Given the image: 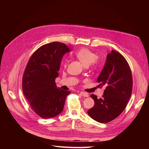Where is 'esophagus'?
<instances>
[{
    "mask_svg": "<svg viewBox=\"0 0 149 149\" xmlns=\"http://www.w3.org/2000/svg\"><path fill=\"white\" fill-rule=\"evenodd\" d=\"M80 94H81V95H82L83 96H84V97H88V96H89L88 93H86V92H83V91L81 92V93H80Z\"/></svg>",
    "mask_w": 149,
    "mask_h": 149,
    "instance_id": "34e87169",
    "label": "esophagus"
}]
</instances>
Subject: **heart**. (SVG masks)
Masks as SVG:
<instances>
[{"label": "heart", "mask_w": 149, "mask_h": 149, "mask_svg": "<svg viewBox=\"0 0 149 149\" xmlns=\"http://www.w3.org/2000/svg\"><path fill=\"white\" fill-rule=\"evenodd\" d=\"M74 55L84 66H88L92 63H94L96 62L97 55L88 48H80L74 53Z\"/></svg>", "instance_id": "b5f03b06"}]
</instances>
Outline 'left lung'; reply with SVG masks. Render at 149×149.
Here are the masks:
<instances>
[{
	"mask_svg": "<svg viewBox=\"0 0 149 149\" xmlns=\"http://www.w3.org/2000/svg\"><path fill=\"white\" fill-rule=\"evenodd\" d=\"M99 86L105 87L102 98L91 94L94 106L88 111L92 119L101 123L115 119L124 110L132 91V76L125 58L118 52L107 54L106 63L97 78Z\"/></svg>",
	"mask_w": 149,
	"mask_h": 149,
	"instance_id": "8db88e82",
	"label": "left lung"
}]
</instances>
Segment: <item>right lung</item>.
<instances>
[{
	"instance_id": "add662e5",
	"label": "right lung",
	"mask_w": 149,
	"mask_h": 149,
	"mask_svg": "<svg viewBox=\"0 0 149 149\" xmlns=\"http://www.w3.org/2000/svg\"><path fill=\"white\" fill-rule=\"evenodd\" d=\"M70 50L65 43L52 42L38 48L30 57L22 78V89L32 110L43 119L54 118L63 110L70 91L57 88L61 61Z\"/></svg>"
}]
</instances>
